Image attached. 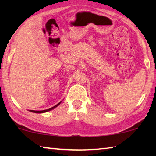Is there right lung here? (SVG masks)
I'll return each mask as SVG.
<instances>
[{
    "instance_id": "obj_1",
    "label": "right lung",
    "mask_w": 156,
    "mask_h": 156,
    "mask_svg": "<svg viewBox=\"0 0 156 156\" xmlns=\"http://www.w3.org/2000/svg\"><path fill=\"white\" fill-rule=\"evenodd\" d=\"M60 102H59L58 104H57L56 105H55L54 107H53L51 108H50V109H45V110H43V111H34V110H30V112H34V113H44V112H49V111L50 110H52L53 109H54V108H56L58 105H59L60 104Z\"/></svg>"
}]
</instances>
